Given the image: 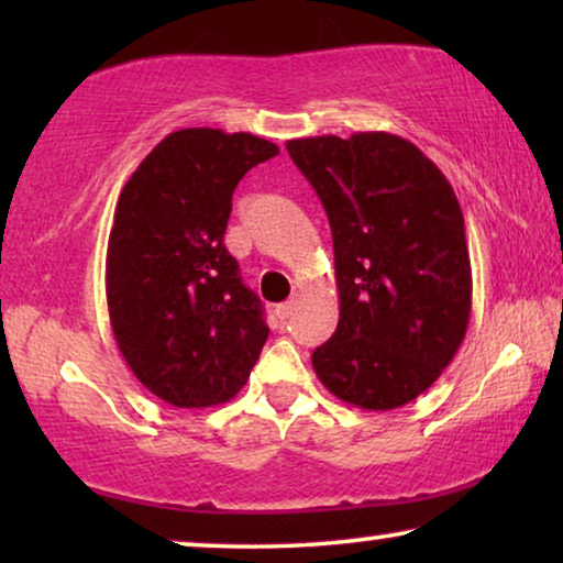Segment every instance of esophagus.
I'll list each match as a JSON object with an SVG mask.
<instances>
[{"label": "esophagus", "instance_id": "esophagus-1", "mask_svg": "<svg viewBox=\"0 0 563 563\" xmlns=\"http://www.w3.org/2000/svg\"><path fill=\"white\" fill-rule=\"evenodd\" d=\"M295 310H297V299H289V302H284V305L276 307V318H279L282 322L289 320L291 312H295Z\"/></svg>", "mask_w": 563, "mask_h": 563}]
</instances>
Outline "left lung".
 Instances as JSON below:
<instances>
[{"instance_id":"1","label":"left lung","mask_w":563,"mask_h":563,"mask_svg":"<svg viewBox=\"0 0 563 563\" xmlns=\"http://www.w3.org/2000/svg\"><path fill=\"white\" fill-rule=\"evenodd\" d=\"M287 151L333 230L341 318L312 368L330 395L395 410L433 384L472 312L464 214L449 179L391 133L320 135Z\"/></svg>"}]
</instances>
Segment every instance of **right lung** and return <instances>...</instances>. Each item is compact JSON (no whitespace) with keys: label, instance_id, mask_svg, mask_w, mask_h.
<instances>
[{"label":"right lung","instance_id":"right-lung-1","mask_svg":"<svg viewBox=\"0 0 563 563\" xmlns=\"http://www.w3.org/2000/svg\"><path fill=\"white\" fill-rule=\"evenodd\" d=\"M279 148L251 133L187 128L141 161L114 207L107 307L137 382L174 407H212L249 382L268 328L230 256L238 181Z\"/></svg>","mask_w":563,"mask_h":563}]
</instances>
